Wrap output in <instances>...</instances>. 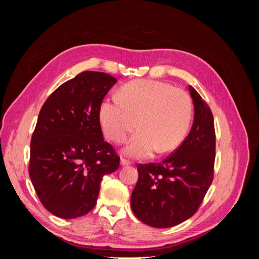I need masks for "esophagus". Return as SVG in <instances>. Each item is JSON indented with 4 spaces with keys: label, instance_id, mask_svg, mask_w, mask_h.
Returning a JSON list of instances; mask_svg holds the SVG:
<instances>
[{
    "label": "esophagus",
    "instance_id": "34e87169",
    "mask_svg": "<svg viewBox=\"0 0 259 259\" xmlns=\"http://www.w3.org/2000/svg\"><path fill=\"white\" fill-rule=\"evenodd\" d=\"M130 164H132V162L130 160L125 159V158L121 159V165H130Z\"/></svg>",
    "mask_w": 259,
    "mask_h": 259
}]
</instances>
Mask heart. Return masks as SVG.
<instances>
[{"mask_svg":"<svg viewBox=\"0 0 259 259\" xmlns=\"http://www.w3.org/2000/svg\"><path fill=\"white\" fill-rule=\"evenodd\" d=\"M190 96L165 82L135 80L122 86L119 98H108L99 109L105 135L123 144L137 127L126 152L148 158L154 151L167 153L183 143L192 120Z\"/></svg>","mask_w":259,"mask_h":259,"instance_id":"obj_1","label":"heart"}]
</instances>
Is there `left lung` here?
Segmentation results:
<instances>
[{
	"mask_svg": "<svg viewBox=\"0 0 259 259\" xmlns=\"http://www.w3.org/2000/svg\"><path fill=\"white\" fill-rule=\"evenodd\" d=\"M194 121L176 150L160 163L138 164L132 209L144 224L169 228L197 213L214 179L216 135L210 108L192 86Z\"/></svg>",
	"mask_w": 259,
	"mask_h": 259,
	"instance_id": "left-lung-1",
	"label": "left lung"
}]
</instances>
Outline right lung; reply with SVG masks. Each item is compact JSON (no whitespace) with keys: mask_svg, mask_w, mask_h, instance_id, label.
<instances>
[{"mask_svg":"<svg viewBox=\"0 0 259 259\" xmlns=\"http://www.w3.org/2000/svg\"><path fill=\"white\" fill-rule=\"evenodd\" d=\"M116 81L108 73L83 71L55 90L41 108L30 144L29 175L42 205L55 216L88 214L101 179L120 166L99 121L100 105Z\"/></svg>","mask_w":259,"mask_h":259,"instance_id":"add662e5","label":"right lung"}]
</instances>
